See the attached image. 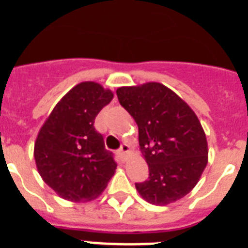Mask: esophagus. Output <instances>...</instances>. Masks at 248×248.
<instances>
[{"label": "esophagus", "mask_w": 248, "mask_h": 248, "mask_svg": "<svg viewBox=\"0 0 248 248\" xmlns=\"http://www.w3.org/2000/svg\"><path fill=\"white\" fill-rule=\"evenodd\" d=\"M129 151V145L128 144H122V146H120V149L118 150V154L120 155L122 157L125 156V154Z\"/></svg>", "instance_id": "1"}]
</instances>
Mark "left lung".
<instances>
[{"mask_svg": "<svg viewBox=\"0 0 248 248\" xmlns=\"http://www.w3.org/2000/svg\"><path fill=\"white\" fill-rule=\"evenodd\" d=\"M122 107L139 128V145L149 179L137 183L140 196L168 205L189 194L207 165V140L200 120L176 93L150 82L117 91Z\"/></svg>", "mask_w": 248, "mask_h": 248, "instance_id": "8db88e82", "label": "left lung"}]
</instances>
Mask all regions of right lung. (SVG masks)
<instances>
[{
  "label": "right lung",
  "instance_id": "right-lung-1",
  "mask_svg": "<svg viewBox=\"0 0 248 248\" xmlns=\"http://www.w3.org/2000/svg\"><path fill=\"white\" fill-rule=\"evenodd\" d=\"M114 94L95 82H83L57 103L34 143V160L46 184L61 198L84 202L98 198L115 172L94 120Z\"/></svg>",
  "mask_w": 248,
  "mask_h": 248
}]
</instances>
